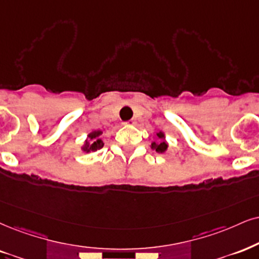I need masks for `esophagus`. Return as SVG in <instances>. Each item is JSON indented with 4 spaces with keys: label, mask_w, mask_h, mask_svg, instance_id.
<instances>
[{
    "label": "esophagus",
    "mask_w": 259,
    "mask_h": 259,
    "mask_svg": "<svg viewBox=\"0 0 259 259\" xmlns=\"http://www.w3.org/2000/svg\"><path fill=\"white\" fill-rule=\"evenodd\" d=\"M126 123H128V124H136L137 122H136V120H131V121H127Z\"/></svg>",
    "instance_id": "34e87169"
}]
</instances>
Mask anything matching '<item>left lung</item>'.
<instances>
[{
	"mask_svg": "<svg viewBox=\"0 0 259 259\" xmlns=\"http://www.w3.org/2000/svg\"><path fill=\"white\" fill-rule=\"evenodd\" d=\"M157 137L159 138L158 142L152 143L151 148L155 149L157 152H164L168 148V144L164 142V135L162 132H159V133H157Z\"/></svg>",
	"mask_w": 259,
	"mask_h": 259,
	"instance_id": "left-lung-1",
	"label": "left lung"
}]
</instances>
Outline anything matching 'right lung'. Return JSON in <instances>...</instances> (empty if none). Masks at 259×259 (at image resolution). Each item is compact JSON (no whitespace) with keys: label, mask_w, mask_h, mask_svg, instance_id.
I'll return each mask as SVG.
<instances>
[{"label":"right lung","mask_w":259,"mask_h":259,"mask_svg":"<svg viewBox=\"0 0 259 259\" xmlns=\"http://www.w3.org/2000/svg\"><path fill=\"white\" fill-rule=\"evenodd\" d=\"M101 135H102L101 131H95V132L90 133V135H89V140H86L85 146L82 148V150H84L85 152H91V151H97V150L103 148L104 143L101 138Z\"/></svg>","instance_id":"right-lung-1"}]
</instances>
